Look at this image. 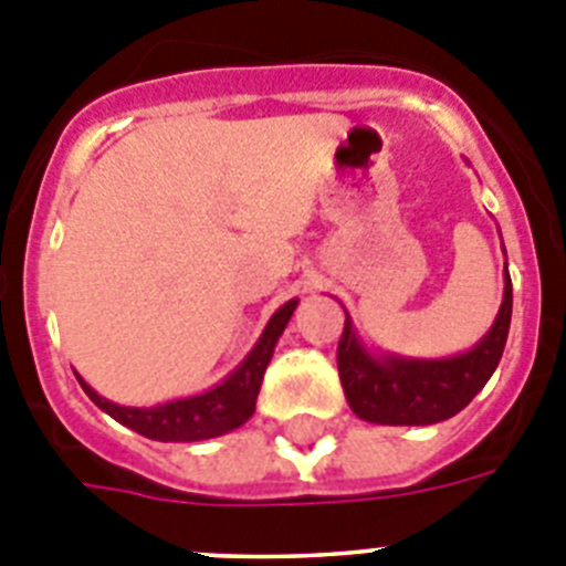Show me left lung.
<instances>
[{"instance_id":"8db88e82","label":"left lung","mask_w":566,"mask_h":566,"mask_svg":"<svg viewBox=\"0 0 566 566\" xmlns=\"http://www.w3.org/2000/svg\"><path fill=\"white\" fill-rule=\"evenodd\" d=\"M513 314V286L504 277V300L488 337L453 359H394L377 363L359 348L345 319L337 343L339 382L352 411L365 422L379 424H433L451 419L476 397L496 371Z\"/></svg>"}]
</instances>
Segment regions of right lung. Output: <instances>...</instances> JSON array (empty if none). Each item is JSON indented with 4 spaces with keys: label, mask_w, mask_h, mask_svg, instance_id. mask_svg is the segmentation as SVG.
<instances>
[{
    "label": "right lung",
    "mask_w": 566,
    "mask_h": 566,
    "mask_svg": "<svg viewBox=\"0 0 566 566\" xmlns=\"http://www.w3.org/2000/svg\"><path fill=\"white\" fill-rule=\"evenodd\" d=\"M297 300H289L286 306H280L274 317L269 319L266 332L254 345V352L249 354L247 363L240 365L238 371L221 382L212 391L201 394V397L175 399V402L158 405V408H124V405L107 402L98 397L84 379H78L93 402L107 411L115 422L127 424L135 433H142L147 439H158V442H198V439H212L221 433L234 431L238 424L247 422L254 413V402H258L260 382L266 374V365L274 354V343L286 328L289 317H292Z\"/></svg>",
    "instance_id": "1"
}]
</instances>
